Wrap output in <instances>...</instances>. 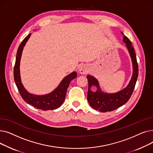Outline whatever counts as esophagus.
<instances>
[{
	"label": "esophagus",
	"mask_w": 153,
	"mask_h": 153,
	"mask_svg": "<svg viewBox=\"0 0 153 153\" xmlns=\"http://www.w3.org/2000/svg\"><path fill=\"white\" fill-rule=\"evenodd\" d=\"M79 71L81 74H85L87 71V68L85 66H81V67L79 68Z\"/></svg>",
	"instance_id": "1"
}]
</instances>
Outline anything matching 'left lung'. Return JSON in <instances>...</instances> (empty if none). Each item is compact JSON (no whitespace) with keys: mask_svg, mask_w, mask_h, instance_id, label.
<instances>
[{"mask_svg":"<svg viewBox=\"0 0 153 153\" xmlns=\"http://www.w3.org/2000/svg\"><path fill=\"white\" fill-rule=\"evenodd\" d=\"M122 34L123 35V41L126 44L133 63V75L126 87L116 93H104L100 89L97 79L92 76H87L88 82H89L87 100L92 108L101 112L115 110L126 103L133 94L138 76V66L134 48L130 40L125 36L122 32ZM92 85H95L98 88V90L96 92H92L90 90V87Z\"/></svg>","mask_w":153,"mask_h":153,"instance_id":"1","label":"left lung"}]
</instances>
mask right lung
Masks as SVG:
<instances>
[{"mask_svg":"<svg viewBox=\"0 0 153 153\" xmlns=\"http://www.w3.org/2000/svg\"><path fill=\"white\" fill-rule=\"evenodd\" d=\"M30 35L31 33L25 38L18 48L13 69L15 82L22 97L27 103L38 109H41L44 111L49 110H53L59 108L64 102L66 97L68 87L72 80L77 77V73L76 72H73L66 76L62 80L58 87L50 94L43 95H37L29 93L25 89L21 82L20 63L23 47L25 46Z\"/></svg>","mask_w":153,"mask_h":153,"instance_id":"add662e5","label":"right lung"}]
</instances>
